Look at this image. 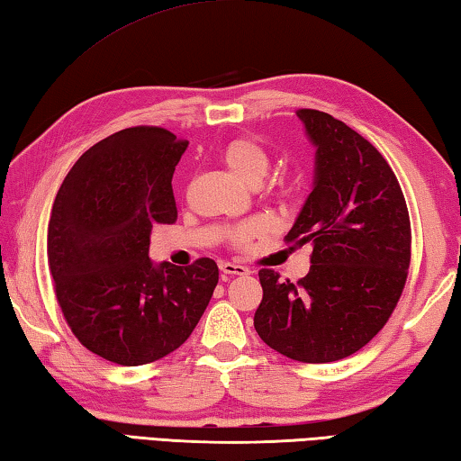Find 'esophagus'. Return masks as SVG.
I'll return each instance as SVG.
<instances>
[{"mask_svg":"<svg viewBox=\"0 0 461 461\" xmlns=\"http://www.w3.org/2000/svg\"><path fill=\"white\" fill-rule=\"evenodd\" d=\"M220 270L223 274H228V276H248L249 274V270H248L246 266L233 264V262H221L220 264Z\"/></svg>","mask_w":461,"mask_h":461,"instance_id":"34e87169","label":"esophagus"}]
</instances>
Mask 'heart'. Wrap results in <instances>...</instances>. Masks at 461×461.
Returning a JSON list of instances; mask_svg holds the SVG:
<instances>
[{"instance_id":"b5f03b06","label":"heart","mask_w":461,"mask_h":461,"mask_svg":"<svg viewBox=\"0 0 461 461\" xmlns=\"http://www.w3.org/2000/svg\"><path fill=\"white\" fill-rule=\"evenodd\" d=\"M221 163L225 169L230 171L233 179L240 183H246V185H254L264 179L267 173V165H270V158H267L266 149L258 143L254 139H233L221 150ZM274 228V221L266 215H258L248 220L244 223L236 225L231 230L230 238L236 246H248L254 238H259L262 233L270 231Z\"/></svg>"}]
</instances>
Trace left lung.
I'll return each mask as SVG.
<instances>
[{
  "label": "left lung",
  "instance_id": "8db88e82",
  "mask_svg": "<svg viewBox=\"0 0 461 461\" xmlns=\"http://www.w3.org/2000/svg\"><path fill=\"white\" fill-rule=\"evenodd\" d=\"M298 119L316 150L314 179L286 240L311 246L312 266L296 284L259 270L254 326L284 357L332 363L389 321L407 280L411 225L395 173L369 140L321 111Z\"/></svg>",
  "mask_w": 461,
  "mask_h": 461
}]
</instances>
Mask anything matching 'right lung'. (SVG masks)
<instances>
[{
	"label": "right lung",
	"mask_w": 461,
	"mask_h": 461,
	"mask_svg": "<svg viewBox=\"0 0 461 461\" xmlns=\"http://www.w3.org/2000/svg\"><path fill=\"white\" fill-rule=\"evenodd\" d=\"M187 140L132 127L90 147L66 175L48 223V259L66 322L92 353L139 366L173 353L220 280L213 259L149 258L155 223L177 220L171 179Z\"/></svg>",
	"instance_id": "right-lung-1"
}]
</instances>
